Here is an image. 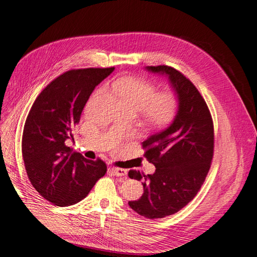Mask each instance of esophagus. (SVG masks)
Returning <instances> with one entry per match:
<instances>
[{
  "mask_svg": "<svg viewBox=\"0 0 257 257\" xmlns=\"http://www.w3.org/2000/svg\"><path fill=\"white\" fill-rule=\"evenodd\" d=\"M111 170H112V172H113L116 176H126V175H127V170H125V169L111 168Z\"/></svg>",
  "mask_w": 257,
  "mask_h": 257,
  "instance_id": "obj_1",
  "label": "esophagus"
}]
</instances>
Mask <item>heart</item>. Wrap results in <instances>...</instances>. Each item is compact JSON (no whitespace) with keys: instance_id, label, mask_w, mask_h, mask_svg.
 I'll return each instance as SVG.
<instances>
[{"instance_id":"obj_1","label":"heart","mask_w":257,"mask_h":257,"mask_svg":"<svg viewBox=\"0 0 257 257\" xmlns=\"http://www.w3.org/2000/svg\"><path fill=\"white\" fill-rule=\"evenodd\" d=\"M101 87L98 92H101ZM116 88L122 105L145 111L147 118L154 123H164L175 115L178 100L171 92H158L153 82L141 78H121L116 81Z\"/></svg>"}]
</instances>
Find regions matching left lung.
Instances as JSON below:
<instances>
[{"instance_id": "left-lung-1", "label": "left lung", "mask_w": 257, "mask_h": 257, "mask_svg": "<svg viewBox=\"0 0 257 257\" xmlns=\"http://www.w3.org/2000/svg\"><path fill=\"white\" fill-rule=\"evenodd\" d=\"M145 69L169 78L178 107L169 127L142 143L156 171H129L131 179L143 180L144 193L128 204L140 216L160 219L184 208L201 189L213 156V123L204 98L180 71L165 65Z\"/></svg>"}]
</instances>
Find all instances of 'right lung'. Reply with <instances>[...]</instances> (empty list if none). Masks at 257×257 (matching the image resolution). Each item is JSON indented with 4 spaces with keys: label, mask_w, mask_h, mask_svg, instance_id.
Segmentation results:
<instances>
[{
    "label": "right lung",
    "mask_w": 257,
    "mask_h": 257,
    "mask_svg": "<svg viewBox=\"0 0 257 257\" xmlns=\"http://www.w3.org/2000/svg\"><path fill=\"white\" fill-rule=\"evenodd\" d=\"M114 67L66 71L33 103L22 136L27 174L36 191L56 206H70L87 196L106 173L105 163L84 158L66 145L80 121L90 94Z\"/></svg>",
    "instance_id": "add662e5"
}]
</instances>
